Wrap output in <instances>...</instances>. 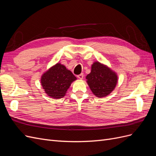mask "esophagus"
<instances>
[{"label": "esophagus", "instance_id": "34e87169", "mask_svg": "<svg viewBox=\"0 0 156 156\" xmlns=\"http://www.w3.org/2000/svg\"><path fill=\"white\" fill-rule=\"evenodd\" d=\"M83 73H81V74H79V75H77V77L79 79H83Z\"/></svg>", "mask_w": 156, "mask_h": 156}]
</instances>
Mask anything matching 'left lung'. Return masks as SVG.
Segmentation results:
<instances>
[{
  "label": "left lung",
  "instance_id": "8db88e82",
  "mask_svg": "<svg viewBox=\"0 0 156 156\" xmlns=\"http://www.w3.org/2000/svg\"><path fill=\"white\" fill-rule=\"evenodd\" d=\"M86 79L90 88L98 98L105 97L111 94L118 81L116 73L99 62L92 65L91 72L87 75Z\"/></svg>",
  "mask_w": 156,
  "mask_h": 156
}]
</instances>
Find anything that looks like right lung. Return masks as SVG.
<instances>
[{"label": "right lung", "instance_id": "obj_1", "mask_svg": "<svg viewBox=\"0 0 156 156\" xmlns=\"http://www.w3.org/2000/svg\"><path fill=\"white\" fill-rule=\"evenodd\" d=\"M77 78L64 65L57 63L45 72L41 77V83L45 92L54 99L63 98L71 83Z\"/></svg>", "mask_w": 156, "mask_h": 156}]
</instances>
